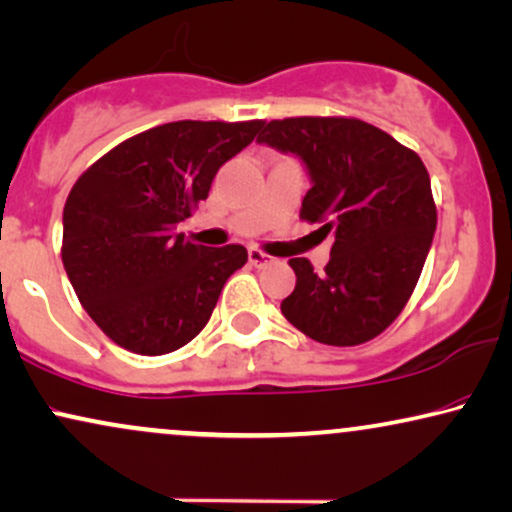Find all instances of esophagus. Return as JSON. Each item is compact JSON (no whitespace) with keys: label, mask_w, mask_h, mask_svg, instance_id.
I'll use <instances>...</instances> for the list:
<instances>
[{"label":"esophagus","mask_w":512,"mask_h":512,"mask_svg":"<svg viewBox=\"0 0 512 512\" xmlns=\"http://www.w3.org/2000/svg\"><path fill=\"white\" fill-rule=\"evenodd\" d=\"M248 260H250L252 267H267V264L274 262V257L267 255V252H264V250L250 248V252H248Z\"/></svg>","instance_id":"1"}]
</instances>
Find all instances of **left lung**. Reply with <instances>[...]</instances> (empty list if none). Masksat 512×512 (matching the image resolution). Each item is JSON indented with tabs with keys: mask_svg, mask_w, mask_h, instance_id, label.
<instances>
[{
	"mask_svg": "<svg viewBox=\"0 0 512 512\" xmlns=\"http://www.w3.org/2000/svg\"><path fill=\"white\" fill-rule=\"evenodd\" d=\"M260 144L300 155L312 177L300 217L333 234L316 274L293 257L295 290L281 312L307 338L333 347L373 340L416 288L437 229L430 174L416 151L357 118H286L262 125Z\"/></svg>",
	"mask_w": 512,
	"mask_h": 512,
	"instance_id": "left-lung-1",
	"label": "left lung"
}]
</instances>
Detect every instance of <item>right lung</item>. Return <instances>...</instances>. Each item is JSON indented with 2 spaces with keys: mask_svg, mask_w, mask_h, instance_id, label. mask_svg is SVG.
Here are the masks:
<instances>
[{
  "mask_svg": "<svg viewBox=\"0 0 512 512\" xmlns=\"http://www.w3.org/2000/svg\"><path fill=\"white\" fill-rule=\"evenodd\" d=\"M262 125L167 122L125 139L75 181L63 208V267L84 312L115 345L160 357L210 321L248 250L205 248L174 229Z\"/></svg>",
  "mask_w": 512,
  "mask_h": 512,
  "instance_id": "1",
  "label": "right lung"
}]
</instances>
